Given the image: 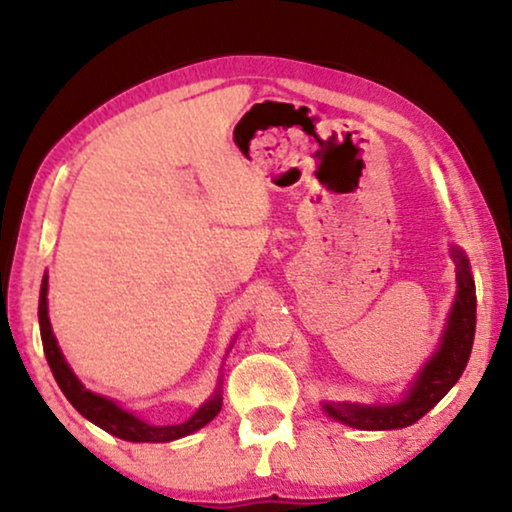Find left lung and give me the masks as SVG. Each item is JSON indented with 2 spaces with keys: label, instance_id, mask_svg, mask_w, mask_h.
<instances>
[{
  "label": "left lung",
  "instance_id": "8db88e82",
  "mask_svg": "<svg viewBox=\"0 0 512 512\" xmlns=\"http://www.w3.org/2000/svg\"><path fill=\"white\" fill-rule=\"evenodd\" d=\"M457 263V300H454L447 331L440 349L431 356L417 382L396 405H356V403H326L324 410L338 422L363 431L403 429L422 419L464 373L475 338V284L466 256L452 249Z\"/></svg>",
  "mask_w": 512,
  "mask_h": 512
}]
</instances>
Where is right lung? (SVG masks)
Segmentation results:
<instances>
[{
	"label": "right lung",
	"instance_id": "1",
	"mask_svg": "<svg viewBox=\"0 0 512 512\" xmlns=\"http://www.w3.org/2000/svg\"><path fill=\"white\" fill-rule=\"evenodd\" d=\"M46 291H48V277L44 275V282H41V296H39V328H41V342H44L46 361L53 370V377L55 382H58V387L62 389V394L67 396V401L72 403L83 417L100 426V429L111 433V436L130 440V443H167V440H177L181 436H188V433L202 429V426L209 424L216 415H219L221 391H216V396L209 398V401L202 405L191 419H186L184 424H174V426L146 424L139 417L132 415V412H125L118 408V405L114 401H109V398L97 396L93 391H88L79 380H76L72 370H69L65 356H62L58 342H55V335L51 331V319H48Z\"/></svg>",
	"mask_w": 512,
	"mask_h": 512
}]
</instances>
